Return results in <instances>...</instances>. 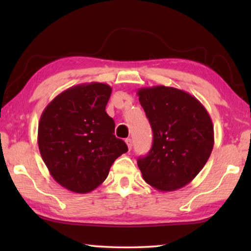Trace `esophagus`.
I'll return each instance as SVG.
<instances>
[{
  "label": "esophagus",
  "mask_w": 251,
  "mask_h": 251,
  "mask_svg": "<svg viewBox=\"0 0 251 251\" xmlns=\"http://www.w3.org/2000/svg\"><path fill=\"white\" fill-rule=\"evenodd\" d=\"M125 142H126V144H127V146H128V150L130 151L131 147H133V142H131V139H130V138H127Z\"/></svg>",
  "instance_id": "1"
}]
</instances>
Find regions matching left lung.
I'll list each match as a JSON object with an SVG mask.
<instances>
[{"label":"left lung","mask_w":251,"mask_h":251,"mask_svg":"<svg viewBox=\"0 0 251 251\" xmlns=\"http://www.w3.org/2000/svg\"><path fill=\"white\" fill-rule=\"evenodd\" d=\"M152 129V146L137 160L144 180L160 192L189 184L205 166L214 147V126L196 97L158 85L137 91Z\"/></svg>","instance_id":"obj_1"}]
</instances>
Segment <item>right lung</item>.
<instances>
[{
	"instance_id": "add662e5",
	"label": "right lung",
	"mask_w": 251,
	"mask_h": 251,
	"mask_svg": "<svg viewBox=\"0 0 251 251\" xmlns=\"http://www.w3.org/2000/svg\"><path fill=\"white\" fill-rule=\"evenodd\" d=\"M112 87L104 83L67 88L41 115L37 144L52 177L64 188L86 194L108 176L128 148L114 135L115 123L105 112Z\"/></svg>"
}]
</instances>
